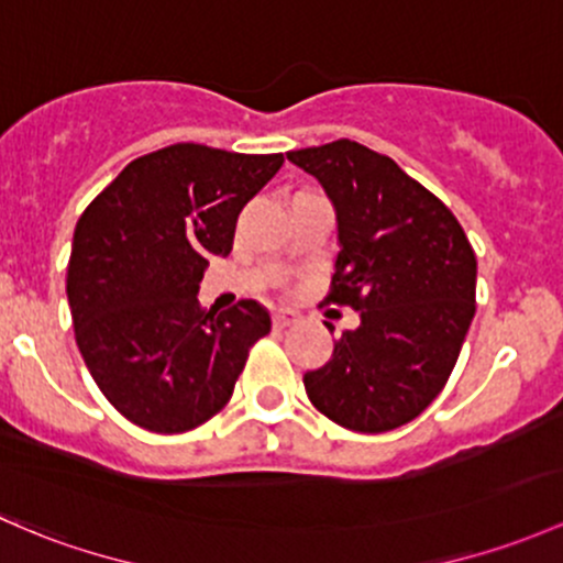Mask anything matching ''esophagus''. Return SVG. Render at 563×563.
<instances>
[{"mask_svg":"<svg viewBox=\"0 0 563 563\" xmlns=\"http://www.w3.org/2000/svg\"><path fill=\"white\" fill-rule=\"evenodd\" d=\"M294 321H297V316H294V312H288V310H277L275 316H272V323H275L277 329H286V327H291Z\"/></svg>","mask_w":563,"mask_h":563,"instance_id":"1","label":"esophagus"}]
</instances>
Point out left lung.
I'll use <instances>...</instances> for the list:
<instances>
[{"label": "left lung", "instance_id": "1", "mask_svg": "<svg viewBox=\"0 0 563 563\" xmlns=\"http://www.w3.org/2000/svg\"><path fill=\"white\" fill-rule=\"evenodd\" d=\"M288 162L318 177L336 210L340 253L321 305L361 318L307 372V396L361 434L410 423L445 388L475 318V251L448 205L383 153L336 140Z\"/></svg>", "mask_w": 563, "mask_h": 563}]
</instances>
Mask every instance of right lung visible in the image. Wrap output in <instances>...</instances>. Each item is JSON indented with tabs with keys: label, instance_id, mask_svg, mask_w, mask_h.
I'll use <instances>...</instances> for the list:
<instances>
[{
	"label": "right lung",
	"instance_id": "right-lung-1",
	"mask_svg": "<svg viewBox=\"0 0 563 563\" xmlns=\"http://www.w3.org/2000/svg\"><path fill=\"white\" fill-rule=\"evenodd\" d=\"M283 153L177 142L145 153L82 210L67 266L75 340L104 399L156 434L191 431L232 399L269 312L240 299L207 312L197 291L229 256L236 218Z\"/></svg>",
	"mask_w": 563,
	"mask_h": 563
}]
</instances>
